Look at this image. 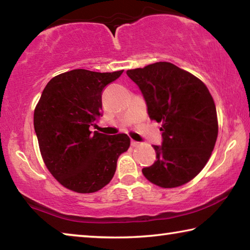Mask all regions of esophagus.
Here are the masks:
<instances>
[{
	"instance_id": "obj_1",
	"label": "esophagus",
	"mask_w": 250,
	"mask_h": 250,
	"mask_svg": "<svg viewBox=\"0 0 250 250\" xmlns=\"http://www.w3.org/2000/svg\"><path fill=\"white\" fill-rule=\"evenodd\" d=\"M131 146H140V142L131 140Z\"/></svg>"
}]
</instances>
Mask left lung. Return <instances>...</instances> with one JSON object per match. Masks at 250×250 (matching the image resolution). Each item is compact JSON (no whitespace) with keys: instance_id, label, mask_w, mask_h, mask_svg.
I'll use <instances>...</instances> for the list:
<instances>
[{"instance_id":"1","label":"left lung","mask_w":250,"mask_h":250,"mask_svg":"<svg viewBox=\"0 0 250 250\" xmlns=\"http://www.w3.org/2000/svg\"><path fill=\"white\" fill-rule=\"evenodd\" d=\"M146 100L152 120L162 122L156 161L143 167L151 183L177 188L194 179L208 161L217 139L213 97L200 79L167 62L126 70Z\"/></svg>"}]
</instances>
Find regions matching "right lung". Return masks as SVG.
Here are the masks:
<instances>
[{"label":"right lung","instance_id":"add662e5","mask_svg":"<svg viewBox=\"0 0 250 250\" xmlns=\"http://www.w3.org/2000/svg\"><path fill=\"white\" fill-rule=\"evenodd\" d=\"M124 70L74 69L52 78L34 111V129L48 171L77 193H94L115 175L117 161L130 146L125 133L90 131L103 116L101 92Z\"/></svg>","mask_w":250,"mask_h":250}]
</instances>
